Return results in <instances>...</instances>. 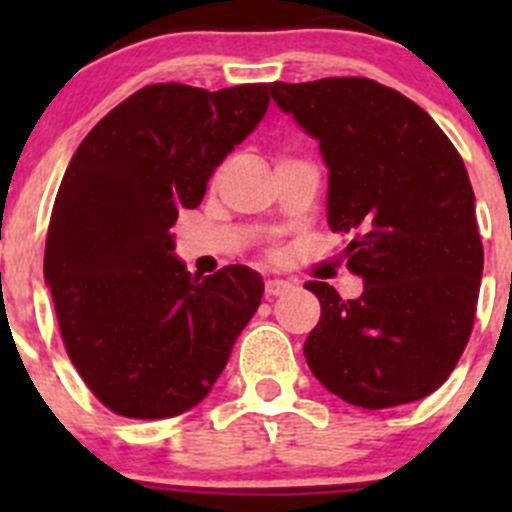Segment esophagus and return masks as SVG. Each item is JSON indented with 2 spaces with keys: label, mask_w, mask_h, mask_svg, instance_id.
<instances>
[{
  "label": "esophagus",
  "mask_w": 512,
  "mask_h": 512,
  "mask_svg": "<svg viewBox=\"0 0 512 512\" xmlns=\"http://www.w3.org/2000/svg\"><path fill=\"white\" fill-rule=\"evenodd\" d=\"M292 287L287 280H280V277H272V280L265 282V294L267 297H280V294H285L287 289Z\"/></svg>",
  "instance_id": "esophagus-1"
}]
</instances>
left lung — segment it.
Listing matches in <instances>:
<instances>
[{
	"label": "left lung",
	"instance_id": "1",
	"mask_svg": "<svg viewBox=\"0 0 512 512\" xmlns=\"http://www.w3.org/2000/svg\"><path fill=\"white\" fill-rule=\"evenodd\" d=\"M329 168L327 223L349 235L356 299L307 282L322 317L304 342L312 374L361 409L433 394L476 317L483 245L466 165L431 116L399 91L339 76L270 86Z\"/></svg>",
	"mask_w": 512,
	"mask_h": 512
}]
</instances>
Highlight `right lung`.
<instances>
[{
    "mask_svg": "<svg viewBox=\"0 0 512 512\" xmlns=\"http://www.w3.org/2000/svg\"><path fill=\"white\" fill-rule=\"evenodd\" d=\"M267 106V84H151L76 148L51 210L44 280L71 364L113 414L170 418L198 406L260 307L255 270L193 277L170 227L198 208Z\"/></svg>",
    "mask_w": 512,
    "mask_h": 512,
    "instance_id": "obj_1",
    "label": "right lung"
}]
</instances>
